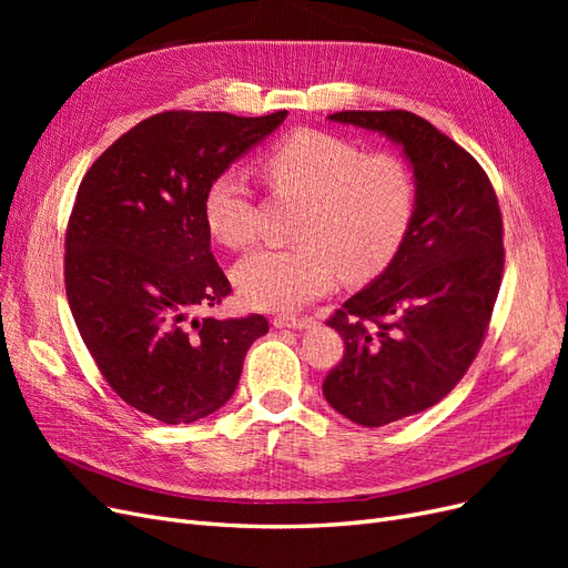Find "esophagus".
<instances>
[{
    "mask_svg": "<svg viewBox=\"0 0 568 568\" xmlns=\"http://www.w3.org/2000/svg\"><path fill=\"white\" fill-rule=\"evenodd\" d=\"M272 324L277 326V329H296V332H305V329H313L315 320L313 317H274Z\"/></svg>",
    "mask_w": 568,
    "mask_h": 568,
    "instance_id": "1",
    "label": "esophagus"
}]
</instances>
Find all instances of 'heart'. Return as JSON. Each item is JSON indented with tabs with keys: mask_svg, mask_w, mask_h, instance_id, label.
<instances>
[{
	"mask_svg": "<svg viewBox=\"0 0 568 568\" xmlns=\"http://www.w3.org/2000/svg\"><path fill=\"white\" fill-rule=\"evenodd\" d=\"M274 189L307 199L303 244L257 248L234 267L242 298L261 311L296 313L336 286L382 272L403 246L417 211V182L405 161L365 156L357 144L320 130H296L263 156ZM203 217L222 244L242 248L255 236V205L244 168L217 173L203 196Z\"/></svg>",
	"mask_w": 568,
	"mask_h": 568,
	"instance_id": "1",
	"label": "heart"
}]
</instances>
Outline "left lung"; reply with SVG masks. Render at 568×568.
Listing matches in <instances>:
<instances>
[{"instance_id":"1","label":"left lung","mask_w":568,"mask_h":568,"mask_svg":"<svg viewBox=\"0 0 568 568\" xmlns=\"http://www.w3.org/2000/svg\"><path fill=\"white\" fill-rule=\"evenodd\" d=\"M386 136L417 182V211L382 274L326 322L346 353L322 393L359 426H386L436 405L469 369L500 291L503 217L471 153L409 111L326 115Z\"/></svg>"}]
</instances>
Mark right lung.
I'll use <instances>...</instances> for the list:
<instances>
[{"mask_svg":"<svg viewBox=\"0 0 568 568\" xmlns=\"http://www.w3.org/2000/svg\"><path fill=\"white\" fill-rule=\"evenodd\" d=\"M263 118L168 111L113 142L84 175L65 234V296L109 386L163 424L225 405L267 320L192 317L232 286L211 253V180L277 130Z\"/></svg>","mask_w":568,"mask_h":568,"instance_id":"add662e5","label":"right lung"}]
</instances>
